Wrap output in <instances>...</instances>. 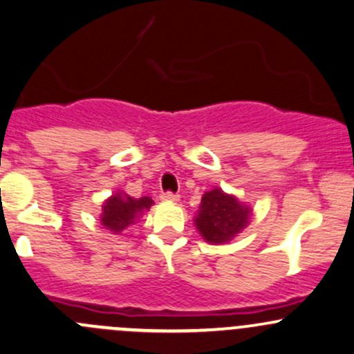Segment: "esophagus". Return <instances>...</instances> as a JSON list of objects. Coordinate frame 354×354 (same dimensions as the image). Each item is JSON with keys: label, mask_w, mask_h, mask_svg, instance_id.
Masks as SVG:
<instances>
[{"label": "esophagus", "mask_w": 354, "mask_h": 354, "mask_svg": "<svg viewBox=\"0 0 354 354\" xmlns=\"http://www.w3.org/2000/svg\"><path fill=\"white\" fill-rule=\"evenodd\" d=\"M161 200H165V202H178V200H180V195H176V193L173 192H165L161 193Z\"/></svg>", "instance_id": "1"}]
</instances>
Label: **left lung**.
I'll return each instance as SVG.
<instances>
[{
	"label": "left lung",
	"mask_w": 354,
	"mask_h": 354,
	"mask_svg": "<svg viewBox=\"0 0 354 354\" xmlns=\"http://www.w3.org/2000/svg\"><path fill=\"white\" fill-rule=\"evenodd\" d=\"M251 212V207L239 202L234 195L214 188L203 193L195 225L207 243L224 244L248 227Z\"/></svg>",
	"instance_id": "obj_1"
}]
</instances>
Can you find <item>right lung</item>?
<instances>
[{
	"mask_svg": "<svg viewBox=\"0 0 354 354\" xmlns=\"http://www.w3.org/2000/svg\"><path fill=\"white\" fill-rule=\"evenodd\" d=\"M151 196H140V198H132L127 193H115L105 203H103L102 212V224L105 229L111 230L113 234H120L122 230L127 229L130 224L137 221L144 210H149L152 205Z\"/></svg>",
	"mask_w": 354,
	"mask_h": 354,
	"instance_id": "right-lung-1",
	"label": "right lung"
}]
</instances>
